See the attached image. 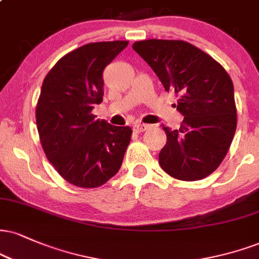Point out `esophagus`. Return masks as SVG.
Instances as JSON below:
<instances>
[{
    "label": "esophagus",
    "instance_id": "obj_1",
    "mask_svg": "<svg viewBox=\"0 0 259 259\" xmlns=\"http://www.w3.org/2000/svg\"><path fill=\"white\" fill-rule=\"evenodd\" d=\"M148 126H149V125H147V124L135 123V124H134L133 127H134V130H135L136 133H142V132H145V130H147Z\"/></svg>",
    "mask_w": 259,
    "mask_h": 259
}]
</instances>
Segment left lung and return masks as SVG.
Here are the masks:
<instances>
[{
	"label": "left lung",
	"instance_id": "8db88e82",
	"mask_svg": "<svg viewBox=\"0 0 259 259\" xmlns=\"http://www.w3.org/2000/svg\"><path fill=\"white\" fill-rule=\"evenodd\" d=\"M134 51L151 66L165 90L180 95V129L163 125L166 145L159 153L165 172L183 181L212 174L226 157L236 129L234 85L210 55L183 40L147 39Z\"/></svg>",
	"mask_w": 259,
	"mask_h": 259
}]
</instances>
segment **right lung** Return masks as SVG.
Listing matches in <instances>:
<instances>
[{
    "label": "right lung",
    "mask_w": 259,
    "mask_h": 259,
    "mask_svg": "<svg viewBox=\"0 0 259 259\" xmlns=\"http://www.w3.org/2000/svg\"><path fill=\"white\" fill-rule=\"evenodd\" d=\"M127 40L96 42L62 57L43 80L36 123L43 151L67 182L95 188L120 169L130 126H114L92 113L102 102L105 67Z\"/></svg>",
    "instance_id": "add662e5"
}]
</instances>
